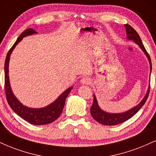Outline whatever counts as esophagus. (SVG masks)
<instances>
[{
  "instance_id": "34e87169",
  "label": "esophagus",
  "mask_w": 156,
  "mask_h": 156,
  "mask_svg": "<svg viewBox=\"0 0 156 156\" xmlns=\"http://www.w3.org/2000/svg\"><path fill=\"white\" fill-rule=\"evenodd\" d=\"M80 83L83 85H90L92 83V80H91V78H88V77H83L81 80H80Z\"/></svg>"
}]
</instances>
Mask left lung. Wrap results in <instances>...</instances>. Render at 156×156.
Wrapping results in <instances>:
<instances>
[{
  "instance_id": "8db88e82",
  "label": "left lung",
  "mask_w": 156,
  "mask_h": 156,
  "mask_svg": "<svg viewBox=\"0 0 156 156\" xmlns=\"http://www.w3.org/2000/svg\"><path fill=\"white\" fill-rule=\"evenodd\" d=\"M126 27V37L127 39L129 41H133L136 44H137L140 46V48L142 50V51L144 52V54L147 57L148 61L150 63V69H151V73L152 70V64H151V59L150 57L149 54H147V51H146L145 48H144L143 44H142L141 39H140V35H138V33H136V31L131 27L129 24H125ZM150 81H151V78H150ZM150 83L148 86L147 91L146 94L144 95V98L142 99V100L137 105H136L134 108L130 109V110H127V111L121 112V113H110V112H108L104 111L99 108L98 102H97V99L96 98L95 94H94V101L93 104L90 109V111H91V115H92L94 119L97 122H99V123L103 125L106 126H114L119 124V123H123V122L126 121L127 120L134 116L135 114L139 110H140V108L144 105V104L145 103L146 100H147L148 95H149L150 92Z\"/></svg>"
}]
</instances>
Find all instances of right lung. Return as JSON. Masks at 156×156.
Instances as JSON below:
<instances>
[{
  "label": "right lung",
  "instance_id": "right-lung-1",
  "mask_svg": "<svg viewBox=\"0 0 156 156\" xmlns=\"http://www.w3.org/2000/svg\"><path fill=\"white\" fill-rule=\"evenodd\" d=\"M37 32L32 28H29L24 30L21 35L19 36L17 40L13 45V46L9 51L5 60L4 73H5V91L6 99L11 108L16 112L19 116L29 122L31 124L34 125H46L48 123L57 120L62 112L64 106H65V100L67 97L70 94L73 86L69 87L65 90L63 93H62L56 100L51 103L48 105L41 108H32L24 105L22 103L19 101V99L15 97L13 93L12 88H11L10 81H9V65L10 56L12 54L13 50L16 47V46L22 40V38L28 35L36 34Z\"/></svg>",
  "mask_w": 156,
  "mask_h": 156
}]
</instances>
